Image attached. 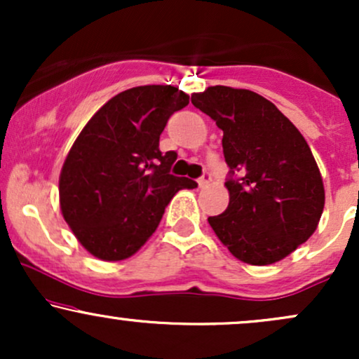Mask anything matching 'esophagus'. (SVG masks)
Returning <instances> with one entry per match:
<instances>
[{
  "label": "esophagus",
  "instance_id": "obj_1",
  "mask_svg": "<svg viewBox=\"0 0 359 359\" xmlns=\"http://www.w3.org/2000/svg\"><path fill=\"white\" fill-rule=\"evenodd\" d=\"M211 180H212V175H211V172H208V170H205L204 174L199 177V180H197V182H199V187H208V185L211 184Z\"/></svg>",
  "mask_w": 359,
  "mask_h": 359
}]
</instances>
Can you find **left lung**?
<instances>
[{"instance_id": "1", "label": "left lung", "mask_w": 359, "mask_h": 359, "mask_svg": "<svg viewBox=\"0 0 359 359\" xmlns=\"http://www.w3.org/2000/svg\"><path fill=\"white\" fill-rule=\"evenodd\" d=\"M192 104L222 130L229 204L209 224L241 262L270 265L306 243L324 209V185L300 131L248 89L214 86Z\"/></svg>"}]
</instances>
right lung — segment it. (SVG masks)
I'll return each instance as SVG.
<instances>
[{
	"label": "right lung",
	"mask_w": 359,
	"mask_h": 359,
	"mask_svg": "<svg viewBox=\"0 0 359 359\" xmlns=\"http://www.w3.org/2000/svg\"><path fill=\"white\" fill-rule=\"evenodd\" d=\"M187 104L174 86L131 88L111 97L74 142L60 172V209L96 258L119 262L137 253L175 192L197 187L170 174L177 154L158 148L168 118Z\"/></svg>",
	"instance_id": "add662e5"
}]
</instances>
